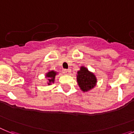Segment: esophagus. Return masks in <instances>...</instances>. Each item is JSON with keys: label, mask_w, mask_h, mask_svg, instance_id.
Instances as JSON below:
<instances>
[{"label": "esophagus", "mask_w": 134, "mask_h": 134, "mask_svg": "<svg viewBox=\"0 0 134 134\" xmlns=\"http://www.w3.org/2000/svg\"><path fill=\"white\" fill-rule=\"evenodd\" d=\"M63 72L64 74H66V75H69L71 73V69H63Z\"/></svg>", "instance_id": "esophagus-1"}]
</instances>
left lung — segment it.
Returning a JSON list of instances; mask_svg holds the SVG:
<instances>
[{
  "label": "left lung",
  "mask_w": 134,
  "mask_h": 134,
  "mask_svg": "<svg viewBox=\"0 0 134 134\" xmlns=\"http://www.w3.org/2000/svg\"><path fill=\"white\" fill-rule=\"evenodd\" d=\"M77 82L82 91L88 92L95 88L97 82L95 74L90 71L86 67L81 66L76 74Z\"/></svg>",
  "instance_id": "1"
}]
</instances>
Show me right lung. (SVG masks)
Wrapping results in <instances>:
<instances>
[{
	"instance_id": "add662e5",
	"label": "right lung",
	"mask_w": 134,
	"mask_h": 134,
	"mask_svg": "<svg viewBox=\"0 0 134 134\" xmlns=\"http://www.w3.org/2000/svg\"><path fill=\"white\" fill-rule=\"evenodd\" d=\"M58 73L54 70H49L46 74V77L47 78V84L51 85L52 83H54L55 77Z\"/></svg>"
}]
</instances>
